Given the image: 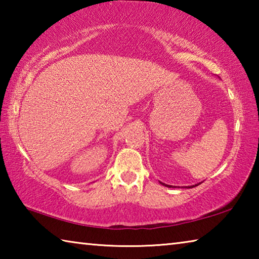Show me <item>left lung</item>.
Instances as JSON below:
<instances>
[{
	"instance_id": "left-lung-1",
	"label": "left lung",
	"mask_w": 259,
	"mask_h": 259,
	"mask_svg": "<svg viewBox=\"0 0 259 259\" xmlns=\"http://www.w3.org/2000/svg\"><path fill=\"white\" fill-rule=\"evenodd\" d=\"M161 183V182H160ZM162 184V185H165V184H163V183H161ZM199 185V184H196V185H193V186H188V188H191V187H195V186H198ZM166 187H172L171 185H165Z\"/></svg>"
}]
</instances>
